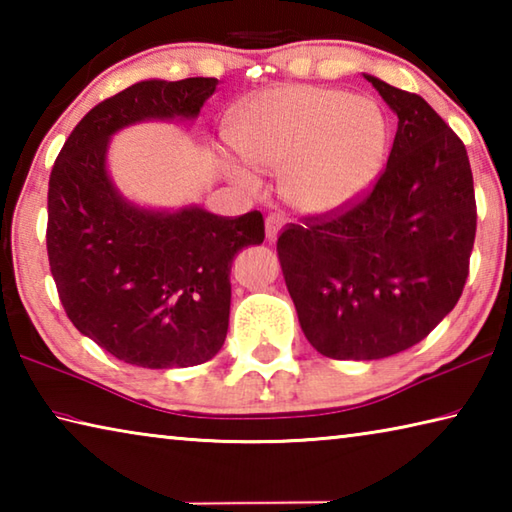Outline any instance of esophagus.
Listing matches in <instances>:
<instances>
[{"instance_id": "1", "label": "esophagus", "mask_w": 512, "mask_h": 512, "mask_svg": "<svg viewBox=\"0 0 512 512\" xmlns=\"http://www.w3.org/2000/svg\"><path fill=\"white\" fill-rule=\"evenodd\" d=\"M282 225H284V216H282L280 212H271V214H268V216H266V239H268V241H275L277 235H280Z\"/></svg>"}]
</instances>
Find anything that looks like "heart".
I'll return each instance as SVG.
<instances>
[{
  "label": "heart",
  "instance_id": "b5f03b06",
  "mask_svg": "<svg viewBox=\"0 0 512 512\" xmlns=\"http://www.w3.org/2000/svg\"><path fill=\"white\" fill-rule=\"evenodd\" d=\"M232 140L250 162L284 169L282 187L302 212L354 201L381 169L388 121L372 99L320 85H280L237 110Z\"/></svg>",
  "mask_w": 512,
  "mask_h": 512
}]
</instances>
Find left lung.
Returning a JSON list of instances; mask_svg holds the SVG:
<instances>
[{
    "instance_id": "obj_1",
    "label": "left lung",
    "mask_w": 512,
    "mask_h": 512,
    "mask_svg": "<svg viewBox=\"0 0 512 512\" xmlns=\"http://www.w3.org/2000/svg\"><path fill=\"white\" fill-rule=\"evenodd\" d=\"M397 115L375 185L277 237L307 341L329 359L413 348L456 307L476 235L474 180L461 142L420 94L368 76Z\"/></svg>"
}]
</instances>
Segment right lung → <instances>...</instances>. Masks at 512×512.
<instances>
[{"label": "right lung", "mask_w": 512, "mask_h": 512, "mask_svg": "<svg viewBox=\"0 0 512 512\" xmlns=\"http://www.w3.org/2000/svg\"><path fill=\"white\" fill-rule=\"evenodd\" d=\"M216 85L203 76L142 81L103 99L51 169L47 255L58 298L81 334L133 366L210 361L228 334L232 257L264 241L262 212H146L108 178L112 133L142 119L196 117Z\"/></svg>", "instance_id": "obj_1"}]
</instances>
